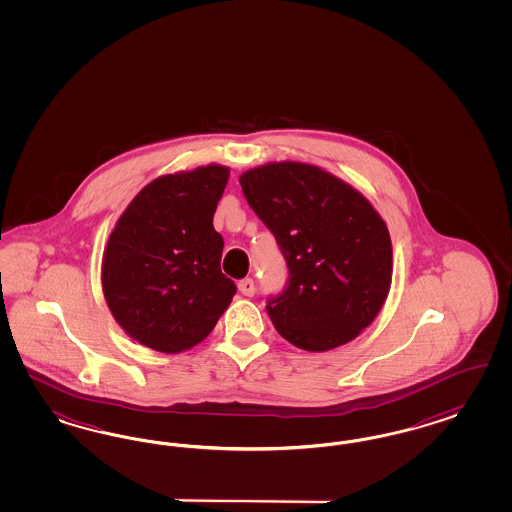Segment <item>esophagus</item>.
Instances as JSON below:
<instances>
[{
	"label": "esophagus",
	"instance_id": "obj_1",
	"mask_svg": "<svg viewBox=\"0 0 512 512\" xmlns=\"http://www.w3.org/2000/svg\"><path fill=\"white\" fill-rule=\"evenodd\" d=\"M239 292H241L243 296L252 298L254 292H256V284H254L252 279H243V281H239Z\"/></svg>",
	"mask_w": 512,
	"mask_h": 512
}]
</instances>
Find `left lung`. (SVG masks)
<instances>
[{
	"label": "left lung",
	"instance_id": "left-lung-1",
	"mask_svg": "<svg viewBox=\"0 0 512 512\" xmlns=\"http://www.w3.org/2000/svg\"><path fill=\"white\" fill-rule=\"evenodd\" d=\"M239 182L288 265L286 288L267 300L277 332L305 351L355 340L391 288V237L376 209L307 163H267L243 172Z\"/></svg>",
	"mask_w": 512,
	"mask_h": 512
}]
</instances>
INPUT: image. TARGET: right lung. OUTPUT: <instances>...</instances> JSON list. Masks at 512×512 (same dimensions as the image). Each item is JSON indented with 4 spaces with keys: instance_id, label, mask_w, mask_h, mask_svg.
<instances>
[{
    "instance_id": "right-lung-1",
    "label": "right lung",
    "mask_w": 512,
    "mask_h": 512,
    "mask_svg": "<svg viewBox=\"0 0 512 512\" xmlns=\"http://www.w3.org/2000/svg\"><path fill=\"white\" fill-rule=\"evenodd\" d=\"M229 169L159 176L117 220L102 258V290L117 324L159 353H180L212 332L237 286L222 269L212 218Z\"/></svg>"
}]
</instances>
